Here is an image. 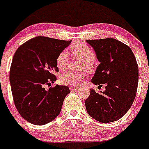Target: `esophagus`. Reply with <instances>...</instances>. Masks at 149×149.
<instances>
[{
  "mask_svg": "<svg viewBox=\"0 0 149 149\" xmlns=\"http://www.w3.org/2000/svg\"><path fill=\"white\" fill-rule=\"evenodd\" d=\"M78 88H79V87H76V86H70V89L71 91L72 90H75V89H77Z\"/></svg>",
  "mask_w": 149,
  "mask_h": 149,
  "instance_id": "obj_1",
  "label": "esophagus"
}]
</instances>
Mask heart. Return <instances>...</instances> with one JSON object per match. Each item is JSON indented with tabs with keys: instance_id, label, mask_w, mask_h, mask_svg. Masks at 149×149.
Instances as JSON below:
<instances>
[{
	"instance_id": "b5f03b06",
	"label": "heart",
	"mask_w": 149,
	"mask_h": 149,
	"mask_svg": "<svg viewBox=\"0 0 149 149\" xmlns=\"http://www.w3.org/2000/svg\"><path fill=\"white\" fill-rule=\"evenodd\" d=\"M72 55L75 58H79L83 60L82 69L90 70L92 63L96 58V55L89 45L84 42H74L70 47ZM69 64V57L68 53L62 51L57 55L56 58V65L60 70H64L68 68ZM85 74L83 72H74L68 71L63 73L60 76L59 80L62 84L67 85L78 86L82 83Z\"/></svg>"
}]
</instances>
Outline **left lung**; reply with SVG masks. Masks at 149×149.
Wrapping results in <instances>:
<instances>
[{
  "mask_svg": "<svg viewBox=\"0 0 149 149\" xmlns=\"http://www.w3.org/2000/svg\"><path fill=\"white\" fill-rule=\"evenodd\" d=\"M100 64L92 82L102 86L104 92L97 93L90 89L85 100L88 114L102 123L121 119L129 110L136 94L139 68L132 50L128 45L113 38L87 40Z\"/></svg>",
  "mask_w": 149,
  "mask_h": 149,
  "instance_id": "left-lung-1",
  "label": "left lung"
}]
</instances>
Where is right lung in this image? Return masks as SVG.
Listing matches in <instances>:
<instances>
[{
  "label": "right lung",
  "instance_id": "add662e5",
  "mask_svg": "<svg viewBox=\"0 0 149 149\" xmlns=\"http://www.w3.org/2000/svg\"><path fill=\"white\" fill-rule=\"evenodd\" d=\"M71 41L38 36L15 52L10 70L11 91L17 111L28 122L44 125L61 111L69 87L57 84L46 90L45 85L57 79L56 58Z\"/></svg>",
  "mask_w": 149,
  "mask_h": 149
}]
</instances>
